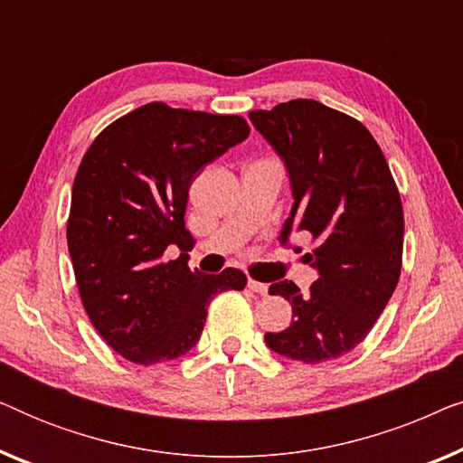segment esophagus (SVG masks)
<instances>
[{
  "label": "esophagus",
  "instance_id": "1",
  "mask_svg": "<svg viewBox=\"0 0 463 463\" xmlns=\"http://www.w3.org/2000/svg\"><path fill=\"white\" fill-rule=\"evenodd\" d=\"M249 288L252 290V293H257V295H268V290H269L268 284L252 280V278H249Z\"/></svg>",
  "mask_w": 463,
  "mask_h": 463
}]
</instances>
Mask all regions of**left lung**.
<instances>
[{
    "label": "left lung",
    "mask_w": 463,
    "mask_h": 463,
    "mask_svg": "<svg viewBox=\"0 0 463 463\" xmlns=\"http://www.w3.org/2000/svg\"><path fill=\"white\" fill-rule=\"evenodd\" d=\"M250 122L287 166L293 208L280 242L307 232V255L318 280L301 293L295 282L269 287L293 306L280 333H265L269 350L316 364L354 350L394 293L402 268V202L390 166L358 119L312 99L271 111H250Z\"/></svg>",
    "instance_id": "left-lung-1"
}]
</instances>
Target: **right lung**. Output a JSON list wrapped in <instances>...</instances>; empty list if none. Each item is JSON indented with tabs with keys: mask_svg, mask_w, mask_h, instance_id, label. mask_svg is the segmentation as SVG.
<instances>
[{
	"mask_svg": "<svg viewBox=\"0 0 463 463\" xmlns=\"http://www.w3.org/2000/svg\"><path fill=\"white\" fill-rule=\"evenodd\" d=\"M249 132L240 116L147 103L88 147L73 181L69 255L92 326L130 363L187 354L213 297L246 287L240 269L187 268L185 208L195 175ZM168 245L182 250L175 262L163 259Z\"/></svg>",
	"mask_w": 463,
	"mask_h": 463,
	"instance_id": "obj_1",
	"label": "right lung"
}]
</instances>
